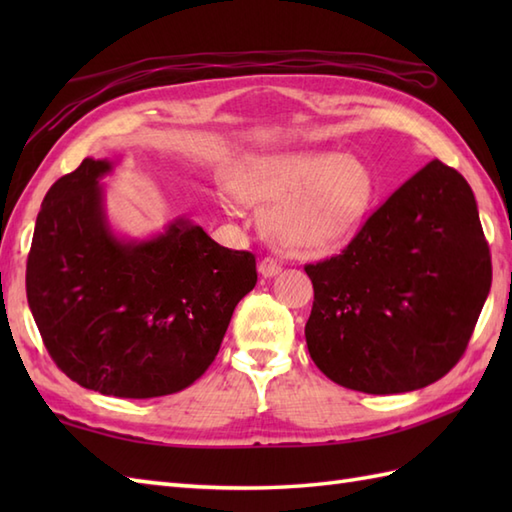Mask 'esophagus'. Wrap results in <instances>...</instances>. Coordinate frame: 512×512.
Masks as SVG:
<instances>
[{
	"label": "esophagus",
	"instance_id": "34e87169",
	"mask_svg": "<svg viewBox=\"0 0 512 512\" xmlns=\"http://www.w3.org/2000/svg\"><path fill=\"white\" fill-rule=\"evenodd\" d=\"M279 270H281V264L275 257H264L262 262H259V275L262 277H275Z\"/></svg>",
	"mask_w": 512,
	"mask_h": 512
}]
</instances>
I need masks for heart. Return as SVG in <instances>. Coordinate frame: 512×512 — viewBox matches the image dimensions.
I'll list each match as a JSON object with an SVG mask.
<instances>
[{
	"label": "heart",
	"instance_id": "heart-1",
	"mask_svg": "<svg viewBox=\"0 0 512 512\" xmlns=\"http://www.w3.org/2000/svg\"><path fill=\"white\" fill-rule=\"evenodd\" d=\"M239 200L262 204L264 231L290 253H330L361 231L374 202L365 162L334 151L255 156L233 176Z\"/></svg>",
	"mask_w": 512,
	"mask_h": 512
}]
</instances>
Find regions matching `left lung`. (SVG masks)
<instances>
[{"mask_svg": "<svg viewBox=\"0 0 512 512\" xmlns=\"http://www.w3.org/2000/svg\"><path fill=\"white\" fill-rule=\"evenodd\" d=\"M306 273L314 365L336 385L378 396L451 372L493 279L475 195L440 160L391 193L339 255Z\"/></svg>", "mask_w": 512, "mask_h": 512, "instance_id": "obj_1", "label": "left lung"}]
</instances>
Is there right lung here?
<instances>
[{
	"mask_svg": "<svg viewBox=\"0 0 512 512\" xmlns=\"http://www.w3.org/2000/svg\"><path fill=\"white\" fill-rule=\"evenodd\" d=\"M85 158L41 202L26 264L28 306L52 361L85 389L158 398L193 385L257 284L255 255L224 248L184 217L143 242L118 239Z\"/></svg>",
	"mask_w": 512,
	"mask_h": 512,
	"instance_id": "right-lung-1",
	"label": "right lung"
}]
</instances>
